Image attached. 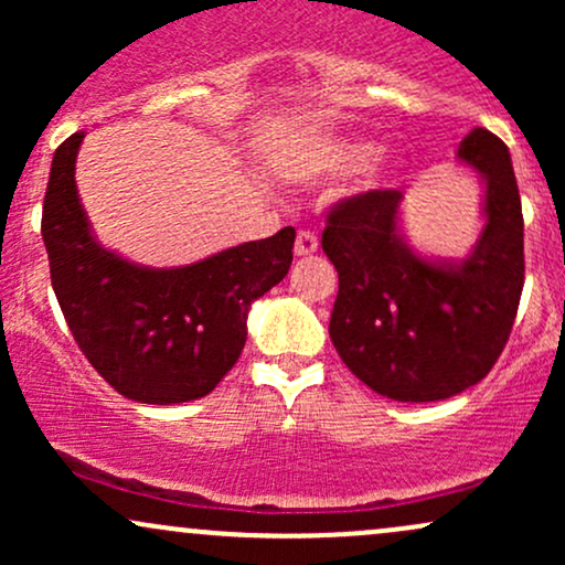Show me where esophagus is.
Masks as SVG:
<instances>
[{"mask_svg":"<svg viewBox=\"0 0 565 565\" xmlns=\"http://www.w3.org/2000/svg\"><path fill=\"white\" fill-rule=\"evenodd\" d=\"M313 252H319V236L310 231H300L295 238V255L297 257H310Z\"/></svg>","mask_w":565,"mask_h":565,"instance_id":"esophagus-1","label":"esophagus"}]
</instances>
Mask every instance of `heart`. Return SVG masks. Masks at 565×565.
<instances>
[{
  "label": "heart",
  "instance_id": "b5f03b06",
  "mask_svg": "<svg viewBox=\"0 0 565 565\" xmlns=\"http://www.w3.org/2000/svg\"><path fill=\"white\" fill-rule=\"evenodd\" d=\"M374 148L369 142L355 140H337L321 146L319 151L310 157V172L323 174V178H334V174H345L364 167L372 159Z\"/></svg>",
  "mask_w": 565,
  "mask_h": 565
}]
</instances>
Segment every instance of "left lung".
Masks as SVG:
<instances>
[{
    "label": "left lung",
    "instance_id": "8db88e82",
    "mask_svg": "<svg viewBox=\"0 0 565 565\" xmlns=\"http://www.w3.org/2000/svg\"><path fill=\"white\" fill-rule=\"evenodd\" d=\"M457 157L486 185V225L465 260H427L406 244L401 191L342 199L321 236L340 276L329 337L350 372L393 401H444L481 382L521 302L523 212L508 146L478 127Z\"/></svg>",
    "mask_w": 565,
    "mask_h": 565
}]
</instances>
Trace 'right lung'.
<instances>
[{
  "instance_id": "right-lung-1",
  "label": "right lung",
  "mask_w": 565,
  "mask_h": 565,
  "mask_svg": "<svg viewBox=\"0 0 565 565\" xmlns=\"http://www.w3.org/2000/svg\"><path fill=\"white\" fill-rule=\"evenodd\" d=\"M82 140L74 132L57 146L42 206L50 278L71 334L125 398L196 401L242 355L252 302L289 274L295 228L183 268H142L93 236L74 180Z\"/></svg>"
}]
</instances>
